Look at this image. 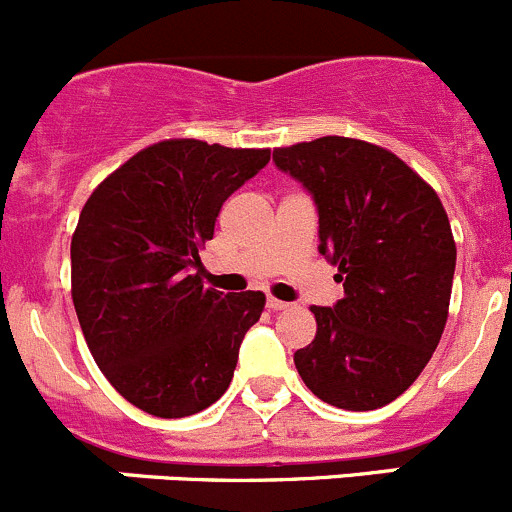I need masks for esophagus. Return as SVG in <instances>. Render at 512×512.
Returning <instances> with one entry per match:
<instances>
[{"label":"esophagus","mask_w":512,"mask_h":512,"mask_svg":"<svg viewBox=\"0 0 512 512\" xmlns=\"http://www.w3.org/2000/svg\"><path fill=\"white\" fill-rule=\"evenodd\" d=\"M267 307H270V310H290V302H285V300H277V297H270V300H267Z\"/></svg>","instance_id":"1"}]
</instances>
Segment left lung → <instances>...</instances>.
Wrapping results in <instances>:
<instances>
[{"mask_svg":"<svg viewBox=\"0 0 512 512\" xmlns=\"http://www.w3.org/2000/svg\"><path fill=\"white\" fill-rule=\"evenodd\" d=\"M312 195L320 255L345 297L312 305L317 335L295 352L302 382L342 410L393 403L418 380L448 322L455 240L433 187L398 155L352 137L277 147Z\"/></svg>","mask_w":512,"mask_h":512,"instance_id":"obj_1","label":"left lung"}]
</instances>
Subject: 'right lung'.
I'll return each instance as SVG.
<instances>
[{
  "instance_id": "1",
  "label": "right lung",
  "mask_w": 512,
  "mask_h": 512,
  "mask_svg": "<svg viewBox=\"0 0 512 512\" xmlns=\"http://www.w3.org/2000/svg\"><path fill=\"white\" fill-rule=\"evenodd\" d=\"M270 150L162 140L114 170L72 235V302L112 388L155 418H187L225 395L262 292L202 285L200 250L222 202Z\"/></svg>"
}]
</instances>
